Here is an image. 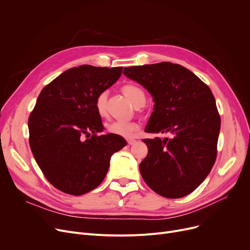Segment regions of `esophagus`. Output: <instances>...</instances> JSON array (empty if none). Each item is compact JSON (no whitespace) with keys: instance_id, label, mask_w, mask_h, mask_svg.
I'll return each mask as SVG.
<instances>
[{"instance_id":"1","label":"esophagus","mask_w":250,"mask_h":250,"mask_svg":"<svg viewBox=\"0 0 250 250\" xmlns=\"http://www.w3.org/2000/svg\"><path fill=\"white\" fill-rule=\"evenodd\" d=\"M136 143H137L136 140H133V139L127 140V144H128V145H134V144H136Z\"/></svg>"}]
</instances>
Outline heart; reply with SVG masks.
<instances>
[{
    "instance_id": "b5f03b06",
    "label": "heart",
    "mask_w": 250,
    "mask_h": 250,
    "mask_svg": "<svg viewBox=\"0 0 250 250\" xmlns=\"http://www.w3.org/2000/svg\"><path fill=\"white\" fill-rule=\"evenodd\" d=\"M122 92L136 107H138L140 104H144V102H145V92H144V90L138 85L126 84L122 88ZM107 98L108 92L102 91L95 99V108L100 116H105L107 113ZM139 128L140 125L137 122L113 121L106 125V129L109 134L123 137L125 139L133 138V136Z\"/></svg>"
}]
</instances>
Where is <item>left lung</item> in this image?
<instances>
[{"label":"left lung","mask_w":250,"mask_h":250,"mask_svg":"<svg viewBox=\"0 0 250 250\" xmlns=\"http://www.w3.org/2000/svg\"><path fill=\"white\" fill-rule=\"evenodd\" d=\"M124 74L153 97L145 132L170 136L143 140L148 147L140 164L143 179L168 199L189 194L217 157L221 118L211 89L187 68L168 62L125 68Z\"/></svg>","instance_id":"left-lung-1"}]
</instances>
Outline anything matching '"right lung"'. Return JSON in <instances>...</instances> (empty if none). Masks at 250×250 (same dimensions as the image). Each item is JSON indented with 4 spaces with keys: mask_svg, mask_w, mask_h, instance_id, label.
Here are the masks:
<instances>
[{
    "mask_svg": "<svg viewBox=\"0 0 250 250\" xmlns=\"http://www.w3.org/2000/svg\"><path fill=\"white\" fill-rule=\"evenodd\" d=\"M122 72L123 67L82 64L61 74L39 94L28 120L29 144L42 173L61 191L82 195L96 188L111 156L126 145L123 137L97 135L104 127L95 108L97 95Z\"/></svg>",
    "mask_w": 250,
    "mask_h": 250,
    "instance_id": "1",
    "label": "right lung"
}]
</instances>
